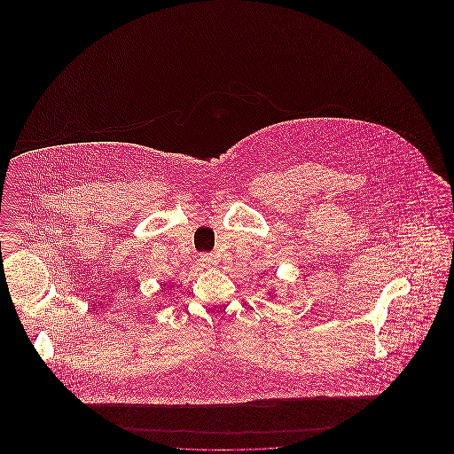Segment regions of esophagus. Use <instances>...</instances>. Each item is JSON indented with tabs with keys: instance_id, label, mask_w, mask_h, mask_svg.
I'll return each instance as SVG.
<instances>
[{
	"instance_id": "esophagus-1",
	"label": "esophagus",
	"mask_w": 454,
	"mask_h": 454,
	"mask_svg": "<svg viewBox=\"0 0 454 454\" xmlns=\"http://www.w3.org/2000/svg\"><path fill=\"white\" fill-rule=\"evenodd\" d=\"M199 262L202 267H215L216 265V257L213 254H200Z\"/></svg>"
}]
</instances>
